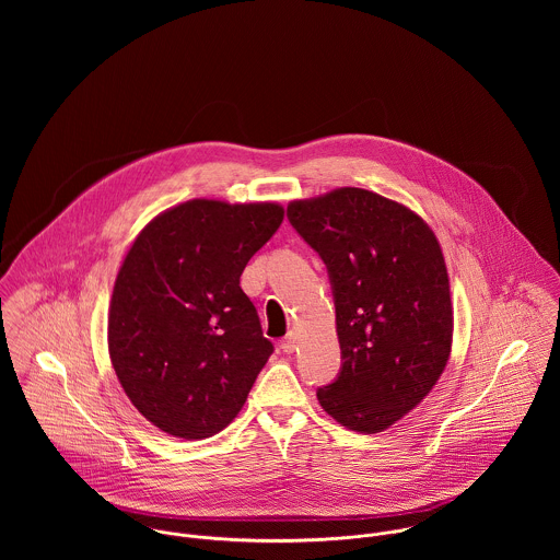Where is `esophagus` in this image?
Returning a JSON list of instances; mask_svg holds the SVG:
<instances>
[{"label":"esophagus","mask_w":560,"mask_h":560,"mask_svg":"<svg viewBox=\"0 0 560 560\" xmlns=\"http://www.w3.org/2000/svg\"><path fill=\"white\" fill-rule=\"evenodd\" d=\"M282 351L284 353H293L298 349V334L295 331H289L284 338H282Z\"/></svg>","instance_id":"esophagus-1"}]
</instances>
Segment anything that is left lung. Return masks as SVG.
I'll return each instance as SVG.
<instances>
[{
  "label": "left lung",
  "instance_id": "obj_1",
  "mask_svg": "<svg viewBox=\"0 0 560 560\" xmlns=\"http://www.w3.org/2000/svg\"><path fill=\"white\" fill-rule=\"evenodd\" d=\"M287 218L327 267L340 373L317 390L342 427L377 433L440 380L453 304L433 231L407 207L360 187L295 200Z\"/></svg>",
  "mask_w": 560,
  "mask_h": 560
}]
</instances>
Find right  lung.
<instances>
[{
    "instance_id": "1",
    "label": "right lung",
    "mask_w": 560,
    "mask_h": 560,
    "mask_svg": "<svg viewBox=\"0 0 560 560\" xmlns=\"http://www.w3.org/2000/svg\"><path fill=\"white\" fill-rule=\"evenodd\" d=\"M282 220L273 202L189 200L133 241L114 284L109 358L161 431L205 440L240 413L273 353L240 278Z\"/></svg>"
}]
</instances>
